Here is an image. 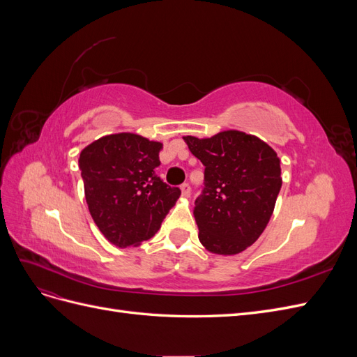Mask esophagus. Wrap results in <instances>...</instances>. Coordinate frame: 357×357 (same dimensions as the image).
<instances>
[{
    "mask_svg": "<svg viewBox=\"0 0 357 357\" xmlns=\"http://www.w3.org/2000/svg\"><path fill=\"white\" fill-rule=\"evenodd\" d=\"M180 189H181V195H183V197H189V195H190L192 188H190L189 183H183V185L180 186Z\"/></svg>",
    "mask_w": 357,
    "mask_h": 357,
    "instance_id": "esophagus-1",
    "label": "esophagus"
}]
</instances>
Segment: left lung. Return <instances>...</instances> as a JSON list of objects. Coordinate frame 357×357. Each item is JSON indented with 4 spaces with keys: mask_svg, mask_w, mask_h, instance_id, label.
Here are the masks:
<instances>
[{
    "mask_svg": "<svg viewBox=\"0 0 357 357\" xmlns=\"http://www.w3.org/2000/svg\"><path fill=\"white\" fill-rule=\"evenodd\" d=\"M183 139L205 167L193 208L201 244L215 255L244 252L266 228L282 189L277 153L261 138L234 129Z\"/></svg>",
    "mask_w": 357,
    "mask_h": 357,
    "instance_id": "8db88e82",
    "label": "left lung"
}]
</instances>
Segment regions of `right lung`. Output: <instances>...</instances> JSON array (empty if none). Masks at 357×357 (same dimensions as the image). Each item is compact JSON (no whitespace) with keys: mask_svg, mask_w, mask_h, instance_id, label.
I'll return each mask as SVG.
<instances>
[{"mask_svg":"<svg viewBox=\"0 0 357 357\" xmlns=\"http://www.w3.org/2000/svg\"><path fill=\"white\" fill-rule=\"evenodd\" d=\"M162 143L121 132L86 146L79 158L84 197L95 225L125 248L152 238L181 190L155 172Z\"/></svg>","mask_w":357,"mask_h":357,"instance_id":"obj_1","label":"right lung"}]
</instances>
